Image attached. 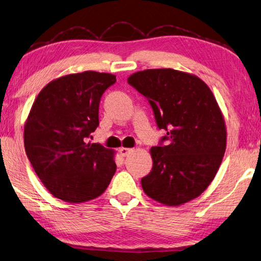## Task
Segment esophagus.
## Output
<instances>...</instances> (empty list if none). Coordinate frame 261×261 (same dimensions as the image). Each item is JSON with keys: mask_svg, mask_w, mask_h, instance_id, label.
I'll return each mask as SVG.
<instances>
[{"mask_svg": "<svg viewBox=\"0 0 261 261\" xmlns=\"http://www.w3.org/2000/svg\"><path fill=\"white\" fill-rule=\"evenodd\" d=\"M132 150H134V149H132V148H126V147H121V148L118 149V151H120L122 156H127V155L131 153Z\"/></svg>", "mask_w": 261, "mask_h": 261, "instance_id": "1", "label": "esophagus"}]
</instances>
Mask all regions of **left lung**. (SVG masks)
Masks as SVG:
<instances>
[{
	"label": "left lung",
	"mask_w": 261,
	"mask_h": 261,
	"mask_svg": "<svg viewBox=\"0 0 261 261\" xmlns=\"http://www.w3.org/2000/svg\"><path fill=\"white\" fill-rule=\"evenodd\" d=\"M127 83L148 99L158 126L167 131L149 150L153 168L141 179L145 194L170 206L200 196L216 177L227 140L210 88L196 75L172 68L140 70Z\"/></svg>",
	"instance_id": "obj_1"
}]
</instances>
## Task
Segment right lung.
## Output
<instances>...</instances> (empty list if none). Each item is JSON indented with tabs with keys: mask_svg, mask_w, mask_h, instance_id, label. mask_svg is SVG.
<instances>
[{
	"mask_svg": "<svg viewBox=\"0 0 261 261\" xmlns=\"http://www.w3.org/2000/svg\"><path fill=\"white\" fill-rule=\"evenodd\" d=\"M116 82L87 70L48 83L37 94L23 126L28 160L45 188L61 201L83 203L106 191L116 171L115 151L85 143L99 125V102Z\"/></svg>",
	"mask_w": 261,
	"mask_h": 261,
	"instance_id": "add662e5",
	"label": "right lung"
}]
</instances>
